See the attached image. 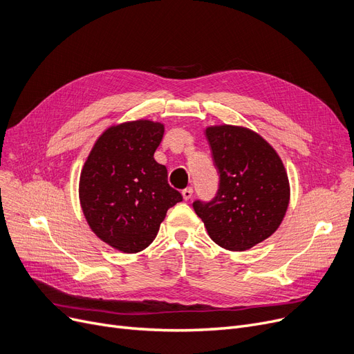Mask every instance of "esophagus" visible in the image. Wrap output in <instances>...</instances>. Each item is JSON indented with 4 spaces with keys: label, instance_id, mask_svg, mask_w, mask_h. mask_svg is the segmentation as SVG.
Instances as JSON below:
<instances>
[{
    "label": "esophagus",
    "instance_id": "1",
    "mask_svg": "<svg viewBox=\"0 0 354 354\" xmlns=\"http://www.w3.org/2000/svg\"><path fill=\"white\" fill-rule=\"evenodd\" d=\"M181 194H183V198H184V200H190L192 196H193V189H192V187L184 189V190L181 192Z\"/></svg>",
    "mask_w": 354,
    "mask_h": 354
}]
</instances>
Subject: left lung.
<instances>
[{"label":"left lung","mask_w":354,"mask_h":354,"mask_svg":"<svg viewBox=\"0 0 354 354\" xmlns=\"http://www.w3.org/2000/svg\"><path fill=\"white\" fill-rule=\"evenodd\" d=\"M218 189L210 201H193L209 236L241 252L278 229L290 203V184L275 149L257 132L232 125L206 129Z\"/></svg>","instance_id":"obj_1"}]
</instances>
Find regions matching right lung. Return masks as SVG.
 <instances>
[{"label":"right lung","mask_w":354,"mask_h":354,"mask_svg":"<svg viewBox=\"0 0 354 354\" xmlns=\"http://www.w3.org/2000/svg\"><path fill=\"white\" fill-rule=\"evenodd\" d=\"M164 125L132 121L99 137L83 165L79 197L83 214L99 239L137 254L151 245L167 210L183 200L154 160Z\"/></svg>","instance_id":"1"}]
</instances>
